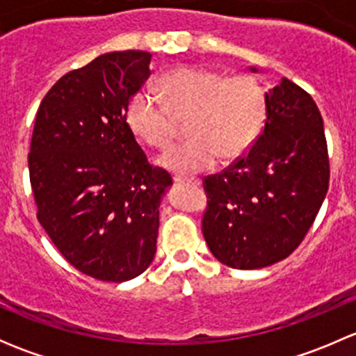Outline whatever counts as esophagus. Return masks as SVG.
<instances>
[{
	"label": "esophagus",
	"mask_w": 356,
	"mask_h": 356,
	"mask_svg": "<svg viewBox=\"0 0 356 356\" xmlns=\"http://www.w3.org/2000/svg\"><path fill=\"white\" fill-rule=\"evenodd\" d=\"M175 184H186V186H200V179H188L181 177V175H174Z\"/></svg>",
	"instance_id": "obj_1"
}]
</instances>
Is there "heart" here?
<instances>
[{"label": "heart", "instance_id": "heart-1", "mask_svg": "<svg viewBox=\"0 0 356 356\" xmlns=\"http://www.w3.org/2000/svg\"><path fill=\"white\" fill-rule=\"evenodd\" d=\"M158 97L139 89L125 108V122L141 141L167 148L186 122L191 138L160 156L161 167L181 175L196 174L217 163L236 160L260 138L267 117V91L250 74L227 75L201 67H181L161 75Z\"/></svg>", "mask_w": 356, "mask_h": 356}]
</instances>
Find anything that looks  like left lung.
Returning <instances> with one entry per match:
<instances>
[{"label": "left lung", "mask_w": 356, "mask_h": 356, "mask_svg": "<svg viewBox=\"0 0 356 356\" xmlns=\"http://www.w3.org/2000/svg\"><path fill=\"white\" fill-rule=\"evenodd\" d=\"M329 179L321 111L282 77L267 92L264 131L250 152L203 179L204 241L218 261L239 270L284 260L310 231Z\"/></svg>", "instance_id": "8db88e82"}]
</instances>
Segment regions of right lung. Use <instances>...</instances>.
Listing matches in <instances>:
<instances>
[{"instance_id": "obj_1", "label": "right lung", "mask_w": 356, "mask_h": 356, "mask_svg": "<svg viewBox=\"0 0 356 356\" xmlns=\"http://www.w3.org/2000/svg\"><path fill=\"white\" fill-rule=\"evenodd\" d=\"M152 53L98 56L63 75L35 115L29 177L38 220L63 258L106 282L141 275L156 253L158 207L172 184L125 122Z\"/></svg>"}]
</instances>
